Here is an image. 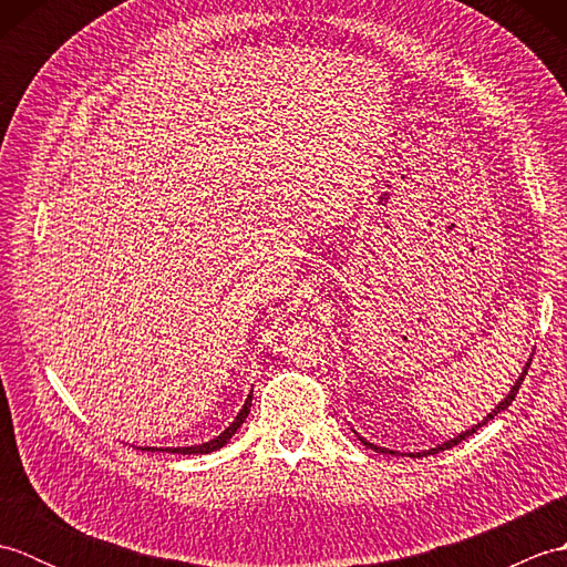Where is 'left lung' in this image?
I'll return each instance as SVG.
<instances>
[{
	"mask_svg": "<svg viewBox=\"0 0 567 567\" xmlns=\"http://www.w3.org/2000/svg\"><path fill=\"white\" fill-rule=\"evenodd\" d=\"M528 365H532V360H528V363H526V368H524V372H522V378L519 380H516V384H514V388H512V392L507 394V396H504V402H499L497 404V409H492V412L485 416V421H480V424L477 426H473V429H467L465 433H461V436H455L453 441H449V443H443V445H439V449H431V451H424V453H409V457H424V455H433V453H439V451H449V449H453V445H457V443H461V441H465L467 436H473V433L480 429V426H485L487 424V421H492V419H495L499 412H504V409H507L512 402H514V396H516V392H519V388H522V382H524V378H526V372H528ZM360 439V436H358ZM360 441H363V439H360ZM365 445H368V449H372V451H378V453H394V455H400V453H396V451H388V449H380V445H375V443H368V441H363Z\"/></svg>",
	"mask_w": 567,
	"mask_h": 567,
	"instance_id": "8db88e82",
	"label": "left lung"
}]
</instances>
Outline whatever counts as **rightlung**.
<instances>
[{
  "label": "right lung",
  "instance_id": "1",
  "mask_svg": "<svg viewBox=\"0 0 567 567\" xmlns=\"http://www.w3.org/2000/svg\"><path fill=\"white\" fill-rule=\"evenodd\" d=\"M250 396L252 394H248V400H246V404H244V409H240L238 412V416L234 419V424L228 426L224 433H219V436H216L214 441H209V443H202V445H187V449H165L167 453H183V455H195V453H212V451H216V449H221V445H226V441L234 436V433L240 429V424H244L246 421V416H248V412H250ZM146 451H158V449H146ZM163 451V449H161Z\"/></svg>",
  "mask_w": 567,
  "mask_h": 567
}]
</instances>
